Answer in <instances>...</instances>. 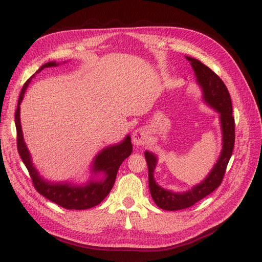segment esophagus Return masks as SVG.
<instances>
[{
	"label": "esophagus",
	"mask_w": 262,
	"mask_h": 262,
	"mask_svg": "<svg viewBox=\"0 0 262 262\" xmlns=\"http://www.w3.org/2000/svg\"><path fill=\"white\" fill-rule=\"evenodd\" d=\"M148 140V133L144 128H139L132 134V142L134 145H144Z\"/></svg>",
	"instance_id": "esophagus-1"
}]
</instances>
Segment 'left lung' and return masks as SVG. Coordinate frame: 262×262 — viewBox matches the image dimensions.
Wrapping results in <instances>:
<instances>
[{"label":"left lung","mask_w":262,"mask_h":262,"mask_svg":"<svg viewBox=\"0 0 262 262\" xmlns=\"http://www.w3.org/2000/svg\"><path fill=\"white\" fill-rule=\"evenodd\" d=\"M186 59L190 61V64L194 71L196 82L201 86L203 92L204 101L220 113L223 146H222V152L216 164L214 165L207 178L201 181V184L182 193L169 191L156 184L154 179V169L157 157L146 150L144 155L148 168V187L150 195L157 207L167 211H177L192 207L194 203L213 192L224 178L235 143V120L233 117L232 100L227 87L224 82L201 61L190 57H186Z\"/></svg>","instance_id":"1"}]
</instances>
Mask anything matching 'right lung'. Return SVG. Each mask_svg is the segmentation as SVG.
<instances>
[{"instance_id": "1", "label": "right lung", "mask_w": 262, "mask_h": 262, "mask_svg": "<svg viewBox=\"0 0 262 262\" xmlns=\"http://www.w3.org/2000/svg\"><path fill=\"white\" fill-rule=\"evenodd\" d=\"M59 66L55 62H48L46 64L41 66L35 74L31 75L26 83L24 84L21 92L19 94L18 105L15 112V125H16L17 131V149L21 157L23 163L25 164L26 168L28 169L29 176L33 181V185L37 191L43 195L47 199L59 204L60 207L68 209V210H86L95 207L99 204L110 192L115 185V180L117 177V172L122 162L126 157H129L132 153V144L131 139L129 136H126L125 139L121 143L106 147L95 157L93 163V171L95 173L104 172L105 178L101 181L92 180L87 185L82 186H74L68 182H52L43 180L39 176L38 171L36 170L35 166L31 163L30 154L27 149V146L24 142L21 125H20V118H19V105L23 100L24 94H25L27 87L34 78L35 75L45 68L57 67Z\"/></svg>"}]
</instances>
